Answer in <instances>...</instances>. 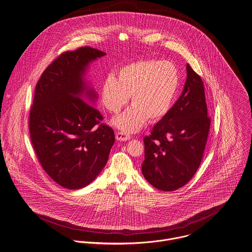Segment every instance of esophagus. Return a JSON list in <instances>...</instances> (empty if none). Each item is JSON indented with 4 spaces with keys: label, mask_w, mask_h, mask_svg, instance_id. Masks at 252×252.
Returning <instances> with one entry per match:
<instances>
[{
    "label": "esophagus",
    "mask_w": 252,
    "mask_h": 252,
    "mask_svg": "<svg viewBox=\"0 0 252 252\" xmlns=\"http://www.w3.org/2000/svg\"><path fill=\"white\" fill-rule=\"evenodd\" d=\"M115 137L117 140H121V141H126V140H129L131 138V136L126 134V133H123V132H116L115 134Z\"/></svg>",
    "instance_id": "1"
}]
</instances>
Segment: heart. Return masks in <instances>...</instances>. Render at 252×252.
<instances>
[{"label": "heart", "instance_id": "1", "mask_svg": "<svg viewBox=\"0 0 252 252\" xmlns=\"http://www.w3.org/2000/svg\"><path fill=\"white\" fill-rule=\"evenodd\" d=\"M180 86L179 70L169 62L143 60L127 63L109 74L101 86L104 107L117 114L128 103L133 105L116 117L115 126L125 133L140 129L146 119L155 122L170 111Z\"/></svg>", "mask_w": 252, "mask_h": 252}]
</instances>
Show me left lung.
Returning a JSON list of instances; mask_svg holds the SVG:
<instances>
[{
	"instance_id": "1",
	"label": "left lung",
	"mask_w": 252,
	"mask_h": 252,
	"mask_svg": "<svg viewBox=\"0 0 252 252\" xmlns=\"http://www.w3.org/2000/svg\"><path fill=\"white\" fill-rule=\"evenodd\" d=\"M210 124L202 79L188 63L181 96L151 134L143 137L144 178L165 191L185 186L200 165Z\"/></svg>"
}]
</instances>
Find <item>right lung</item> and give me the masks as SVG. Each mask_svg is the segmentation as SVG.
Returning <instances> with one entry per match:
<instances>
[{"label":"right lung","instance_id":"add662e5","mask_svg":"<svg viewBox=\"0 0 252 252\" xmlns=\"http://www.w3.org/2000/svg\"><path fill=\"white\" fill-rule=\"evenodd\" d=\"M105 55L89 46L64 52L35 87L29 119L32 144L46 173L65 189L92 183L115 143L114 130L101 123L103 115L90 104L96 93L83 79L89 63Z\"/></svg>","mask_w":252,"mask_h":252}]
</instances>
